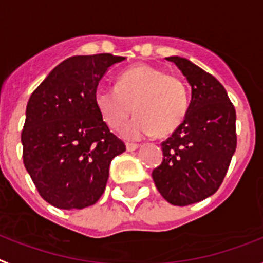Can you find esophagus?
Masks as SVG:
<instances>
[{"instance_id":"1","label":"esophagus","mask_w":263,"mask_h":263,"mask_svg":"<svg viewBox=\"0 0 263 263\" xmlns=\"http://www.w3.org/2000/svg\"><path fill=\"white\" fill-rule=\"evenodd\" d=\"M140 144H133V142H127V144H126V149L127 151H136V149H138V148H140Z\"/></svg>"}]
</instances>
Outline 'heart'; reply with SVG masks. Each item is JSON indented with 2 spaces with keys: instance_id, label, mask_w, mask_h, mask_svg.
<instances>
[{
  "instance_id": "obj_1",
  "label": "heart",
  "mask_w": 263,
  "mask_h": 263,
  "mask_svg": "<svg viewBox=\"0 0 263 263\" xmlns=\"http://www.w3.org/2000/svg\"><path fill=\"white\" fill-rule=\"evenodd\" d=\"M96 108L111 129H119L127 118L138 114L122 129L129 140L158 134L166 137L182 123L188 111V95L177 75L149 64H137L125 70L117 86L99 87Z\"/></svg>"
}]
</instances>
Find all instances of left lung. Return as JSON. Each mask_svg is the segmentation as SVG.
Returning <instances> with one entry per match:
<instances>
[{"instance_id":"left-lung-1","label":"left lung","mask_w":263,"mask_h":263,"mask_svg":"<svg viewBox=\"0 0 263 263\" xmlns=\"http://www.w3.org/2000/svg\"><path fill=\"white\" fill-rule=\"evenodd\" d=\"M166 59L186 77L192 97L184 122L162 142L152 178L168 203L189 205L214 195L227 176L237 145L236 111L213 75L184 58Z\"/></svg>"}]
</instances>
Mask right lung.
Wrapping results in <instances>:
<instances>
[{
	"instance_id": "right-lung-1",
	"label": "right lung",
	"mask_w": 263,
	"mask_h": 263,
	"mask_svg": "<svg viewBox=\"0 0 263 263\" xmlns=\"http://www.w3.org/2000/svg\"><path fill=\"white\" fill-rule=\"evenodd\" d=\"M123 60L109 53L68 58L30 96L23 163L49 204L62 210L95 204L107 185L111 160L126 151L95 104L100 79Z\"/></svg>"
}]
</instances>
